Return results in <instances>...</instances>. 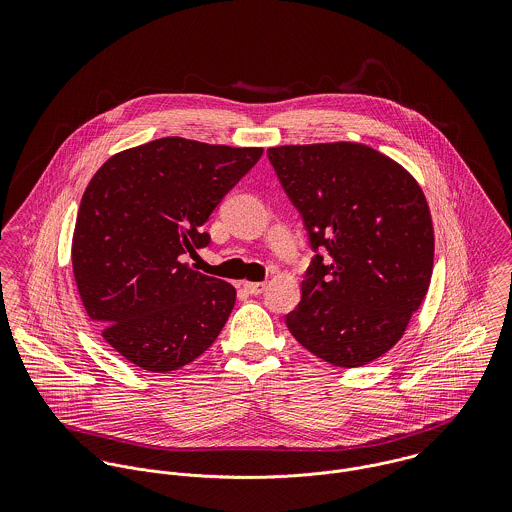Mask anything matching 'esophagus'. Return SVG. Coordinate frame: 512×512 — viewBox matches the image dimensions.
I'll return each mask as SVG.
<instances>
[{"mask_svg": "<svg viewBox=\"0 0 512 512\" xmlns=\"http://www.w3.org/2000/svg\"><path fill=\"white\" fill-rule=\"evenodd\" d=\"M244 290L252 293V295H260L266 290V284H262V282H244Z\"/></svg>", "mask_w": 512, "mask_h": 512, "instance_id": "esophagus-1", "label": "esophagus"}]
</instances>
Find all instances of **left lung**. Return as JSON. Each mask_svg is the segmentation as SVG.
<instances>
[{
	"instance_id": "1",
	"label": "left lung",
	"mask_w": 512,
	"mask_h": 512,
	"mask_svg": "<svg viewBox=\"0 0 512 512\" xmlns=\"http://www.w3.org/2000/svg\"><path fill=\"white\" fill-rule=\"evenodd\" d=\"M268 157L311 248L329 254L313 258L288 329L329 365H368L402 339L430 288L426 195L408 169L365 144L270 147Z\"/></svg>"
}]
</instances>
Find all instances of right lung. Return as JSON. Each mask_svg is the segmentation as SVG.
Returning a JSON list of instances; mask_svg holds the SVG:
<instances>
[{
	"mask_svg": "<svg viewBox=\"0 0 512 512\" xmlns=\"http://www.w3.org/2000/svg\"><path fill=\"white\" fill-rule=\"evenodd\" d=\"M262 147L159 138L114 153L90 179L73 232L74 282L104 341L147 372H171L219 337L236 290L183 256Z\"/></svg>",
	"mask_w": 512,
	"mask_h": 512,
	"instance_id": "right-lung-1",
	"label": "right lung"
}]
</instances>
